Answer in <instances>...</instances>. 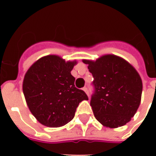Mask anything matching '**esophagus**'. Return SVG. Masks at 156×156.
<instances>
[{
    "mask_svg": "<svg viewBox=\"0 0 156 156\" xmlns=\"http://www.w3.org/2000/svg\"><path fill=\"white\" fill-rule=\"evenodd\" d=\"M83 90H84V91L86 92L88 96H89V92H88V89H87V87H84L83 88Z\"/></svg>",
    "mask_w": 156,
    "mask_h": 156,
    "instance_id": "obj_1",
    "label": "esophagus"
}]
</instances>
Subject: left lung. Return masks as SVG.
<instances>
[{
  "label": "left lung",
  "instance_id": "left-lung-1",
  "mask_svg": "<svg viewBox=\"0 0 156 156\" xmlns=\"http://www.w3.org/2000/svg\"><path fill=\"white\" fill-rule=\"evenodd\" d=\"M83 62L94 77L90 105L95 118L107 127L126 124L140 105L142 81L138 73L124 59L112 55Z\"/></svg>",
  "mask_w": 156,
  "mask_h": 156
}]
</instances>
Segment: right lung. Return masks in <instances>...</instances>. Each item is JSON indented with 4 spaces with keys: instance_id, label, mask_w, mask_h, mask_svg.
<instances>
[{
    "instance_id": "add662e5",
    "label": "right lung",
    "mask_w": 156,
    "mask_h": 156,
    "mask_svg": "<svg viewBox=\"0 0 156 156\" xmlns=\"http://www.w3.org/2000/svg\"><path fill=\"white\" fill-rule=\"evenodd\" d=\"M76 62L56 55L37 60L28 69L23 84V94L32 114L49 127L64 126L73 119L80 102L88 100L76 88L71 71Z\"/></svg>"
}]
</instances>
